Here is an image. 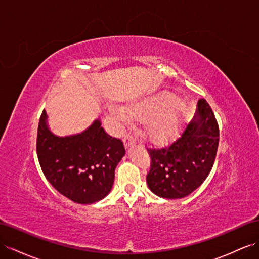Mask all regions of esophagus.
Here are the masks:
<instances>
[{"label": "esophagus", "mask_w": 259, "mask_h": 259, "mask_svg": "<svg viewBox=\"0 0 259 259\" xmlns=\"http://www.w3.org/2000/svg\"><path fill=\"white\" fill-rule=\"evenodd\" d=\"M123 142H124L125 147H128L130 145H132V144H134V143H135V138L133 137L132 135H130V134H126V135L124 136Z\"/></svg>", "instance_id": "1"}]
</instances>
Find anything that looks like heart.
Returning <instances> with one entry per match:
<instances>
[{"mask_svg":"<svg viewBox=\"0 0 259 259\" xmlns=\"http://www.w3.org/2000/svg\"><path fill=\"white\" fill-rule=\"evenodd\" d=\"M117 115L122 121L132 117L145 122V133L148 138L156 143H164L180 128L182 106L172 96L166 95L147 98L126 108V111L120 109Z\"/></svg>","mask_w":259,"mask_h":259,"instance_id":"1","label":"heart"}]
</instances>
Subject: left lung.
Listing matches in <instances>:
<instances>
[{"mask_svg": "<svg viewBox=\"0 0 259 259\" xmlns=\"http://www.w3.org/2000/svg\"><path fill=\"white\" fill-rule=\"evenodd\" d=\"M218 145L219 125L213 111L199 99L197 117L178 139L161 148H147L150 167L146 180L150 191L167 199L187 196L210 173Z\"/></svg>", "mask_w": 259, "mask_h": 259, "instance_id": "left-lung-1", "label": "left lung"}]
</instances>
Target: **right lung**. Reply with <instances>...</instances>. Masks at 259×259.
Returning a JSON list of instances; mask_svg holds the SVG:
<instances>
[{
	"mask_svg": "<svg viewBox=\"0 0 259 259\" xmlns=\"http://www.w3.org/2000/svg\"><path fill=\"white\" fill-rule=\"evenodd\" d=\"M40 116L37 156L45 177L62 195L77 204H93L112 188L115 166L124 156L120 138L110 136L96 121L81 134L58 137Z\"/></svg>",
	"mask_w": 259,
	"mask_h": 259,
	"instance_id": "obj_1",
	"label": "right lung"
}]
</instances>
